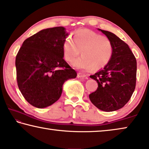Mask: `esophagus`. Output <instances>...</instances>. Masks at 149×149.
<instances>
[{
    "label": "esophagus",
    "mask_w": 149,
    "mask_h": 149,
    "mask_svg": "<svg viewBox=\"0 0 149 149\" xmlns=\"http://www.w3.org/2000/svg\"><path fill=\"white\" fill-rule=\"evenodd\" d=\"M77 77L78 78H87V75L83 74V73H77Z\"/></svg>",
    "instance_id": "34e87169"
}]
</instances>
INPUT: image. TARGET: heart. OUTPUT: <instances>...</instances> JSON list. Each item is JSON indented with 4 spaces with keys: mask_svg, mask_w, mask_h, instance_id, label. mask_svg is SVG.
Returning <instances> with one entry per match:
<instances>
[{
    "mask_svg": "<svg viewBox=\"0 0 149 149\" xmlns=\"http://www.w3.org/2000/svg\"><path fill=\"white\" fill-rule=\"evenodd\" d=\"M63 56L65 61L73 62L77 69L89 71L93 68L100 70L110 61L113 45L108 37L89 29H79L73 33L72 39H66L62 45Z\"/></svg>",
    "mask_w": 149,
    "mask_h": 149,
    "instance_id": "b5f03b06",
    "label": "heart"
}]
</instances>
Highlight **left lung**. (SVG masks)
I'll use <instances>...</instances> for the list:
<instances>
[{
	"label": "left lung",
	"mask_w": 149,
	"mask_h": 149,
	"mask_svg": "<svg viewBox=\"0 0 149 149\" xmlns=\"http://www.w3.org/2000/svg\"><path fill=\"white\" fill-rule=\"evenodd\" d=\"M99 29L112 41L113 54L104 68L90 75L97 81L98 87L89 99L99 109L112 112L124 107L134 92L137 61L127 44L112 33Z\"/></svg>",
	"instance_id": "obj_1"
}]
</instances>
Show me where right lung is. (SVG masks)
Returning a JSON list of instances; mask_svg holds the SVG:
<instances>
[{"mask_svg":"<svg viewBox=\"0 0 149 149\" xmlns=\"http://www.w3.org/2000/svg\"><path fill=\"white\" fill-rule=\"evenodd\" d=\"M68 35L63 27L42 29L25 40L17 52V85L35 107L45 108L56 102L64 83L77 76L63 58L62 45Z\"/></svg>","mask_w":149,"mask_h":149,"instance_id":"obj_1","label":"right lung"}]
</instances>
